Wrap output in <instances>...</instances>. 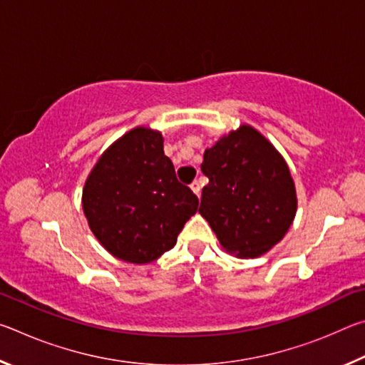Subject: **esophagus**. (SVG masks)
I'll return each mask as SVG.
<instances>
[{"label":"esophagus","mask_w":365,"mask_h":365,"mask_svg":"<svg viewBox=\"0 0 365 365\" xmlns=\"http://www.w3.org/2000/svg\"><path fill=\"white\" fill-rule=\"evenodd\" d=\"M190 187H191V190H193L197 196H200V193H201V185H200V182L195 180L193 183L190 185Z\"/></svg>","instance_id":"1"}]
</instances>
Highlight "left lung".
Masks as SVG:
<instances>
[{
	"label": "left lung",
	"instance_id": "left-lung-1",
	"mask_svg": "<svg viewBox=\"0 0 365 365\" xmlns=\"http://www.w3.org/2000/svg\"><path fill=\"white\" fill-rule=\"evenodd\" d=\"M209 178L200 212L220 245L240 257L267 252L288 232L296 193L288 165L261 133L248 125L205 151Z\"/></svg>",
	"mask_w": 365,
	"mask_h": 365
}]
</instances>
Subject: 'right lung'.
<instances>
[{"label":"right lung","instance_id":"right-lung-1","mask_svg":"<svg viewBox=\"0 0 365 365\" xmlns=\"http://www.w3.org/2000/svg\"><path fill=\"white\" fill-rule=\"evenodd\" d=\"M197 202L190 187L177 180L163 135L145 127L117 140L83 188V212L98 242L133 264L151 262L174 248Z\"/></svg>","mask_w":365,"mask_h":365}]
</instances>
